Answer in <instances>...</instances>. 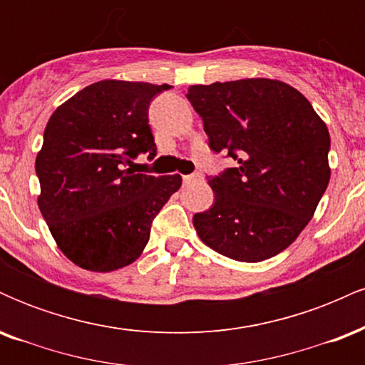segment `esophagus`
<instances>
[{
  "label": "esophagus",
  "instance_id": "34e87169",
  "mask_svg": "<svg viewBox=\"0 0 365 365\" xmlns=\"http://www.w3.org/2000/svg\"><path fill=\"white\" fill-rule=\"evenodd\" d=\"M202 180L204 178L200 173H192V175H185V177H183V183L188 187V185H194V183L202 182Z\"/></svg>",
  "mask_w": 365,
  "mask_h": 365
}]
</instances>
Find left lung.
<instances>
[{"label": "left lung", "mask_w": 365, "mask_h": 365, "mask_svg": "<svg viewBox=\"0 0 365 365\" xmlns=\"http://www.w3.org/2000/svg\"><path fill=\"white\" fill-rule=\"evenodd\" d=\"M209 149L237 161L209 177L215 204L194 216L200 240L242 262L292 245L329 183V132L288 83L244 78L188 87Z\"/></svg>", "instance_id": "left-lung-1"}]
</instances>
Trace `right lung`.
Segmentation results:
<instances>
[{
  "instance_id": "obj_1",
  "label": "right lung",
  "mask_w": 365,
  "mask_h": 365,
  "mask_svg": "<svg viewBox=\"0 0 365 365\" xmlns=\"http://www.w3.org/2000/svg\"><path fill=\"white\" fill-rule=\"evenodd\" d=\"M168 83L101 81L53 113L36 158L39 209L61 252L89 271L108 273L135 261L161 207L182 187L180 175L128 168L156 156L150 101Z\"/></svg>"
}]
</instances>
